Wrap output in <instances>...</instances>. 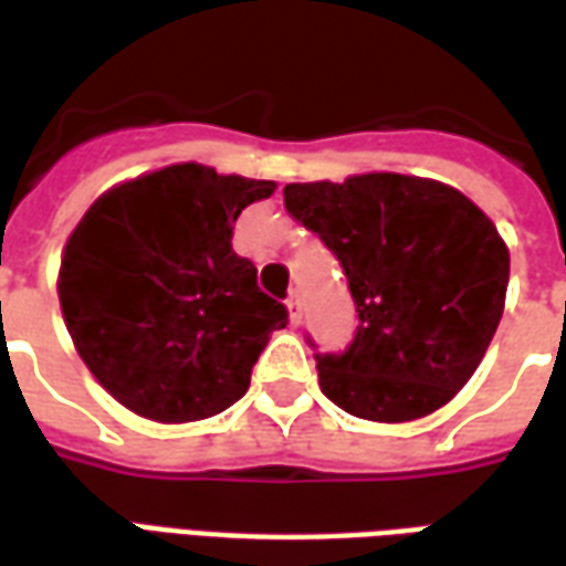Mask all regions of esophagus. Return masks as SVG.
I'll return each instance as SVG.
<instances>
[{
	"instance_id": "esophagus-1",
	"label": "esophagus",
	"mask_w": 566,
	"mask_h": 566,
	"mask_svg": "<svg viewBox=\"0 0 566 566\" xmlns=\"http://www.w3.org/2000/svg\"><path fill=\"white\" fill-rule=\"evenodd\" d=\"M287 308H291V321L300 324V318H303V294H300V291H291V296H287Z\"/></svg>"
}]
</instances>
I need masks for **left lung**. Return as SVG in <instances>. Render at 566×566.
<instances>
[{
  "instance_id": "left-lung-1",
  "label": "left lung",
  "mask_w": 566,
  "mask_h": 566,
  "mask_svg": "<svg viewBox=\"0 0 566 566\" xmlns=\"http://www.w3.org/2000/svg\"><path fill=\"white\" fill-rule=\"evenodd\" d=\"M284 206L343 263L355 343L318 355V385L348 416L400 424L446 406L494 339L510 248L461 190L400 172L284 187Z\"/></svg>"
}]
</instances>
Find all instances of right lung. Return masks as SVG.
Returning <instances> with one entry per match:
<instances>
[{
    "mask_svg": "<svg viewBox=\"0 0 566 566\" xmlns=\"http://www.w3.org/2000/svg\"><path fill=\"white\" fill-rule=\"evenodd\" d=\"M275 181L172 163L108 187L60 260L56 294L75 352L117 403L160 424L233 406L287 324L233 251L245 206Z\"/></svg>",
    "mask_w": 566,
    "mask_h": 566,
    "instance_id": "1",
    "label": "right lung"
}]
</instances>
